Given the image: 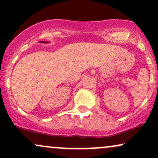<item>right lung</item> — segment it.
I'll return each mask as SVG.
<instances>
[{"label":"right lung","mask_w":158,"mask_h":158,"mask_svg":"<svg viewBox=\"0 0 158 158\" xmlns=\"http://www.w3.org/2000/svg\"><path fill=\"white\" fill-rule=\"evenodd\" d=\"M40 43H44V44H46V43H48V41H39Z\"/></svg>","instance_id":"obj_1"}]
</instances>
